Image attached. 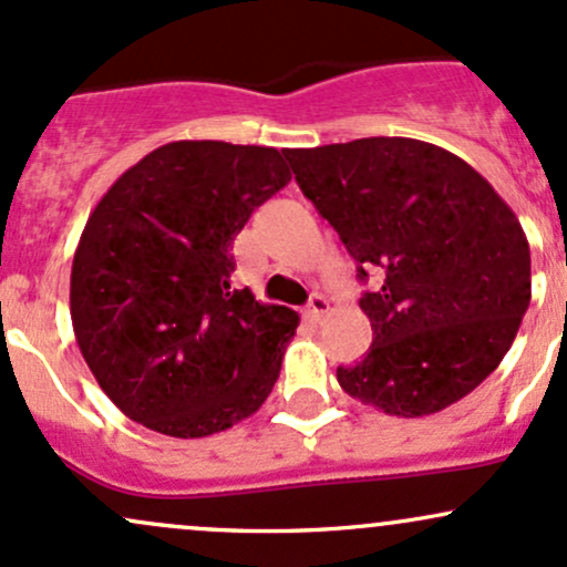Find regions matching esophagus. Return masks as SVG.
Masks as SVG:
<instances>
[{"instance_id": "34e87169", "label": "esophagus", "mask_w": 567, "mask_h": 567, "mask_svg": "<svg viewBox=\"0 0 567 567\" xmlns=\"http://www.w3.org/2000/svg\"><path fill=\"white\" fill-rule=\"evenodd\" d=\"M329 313V300L323 295H313L308 302V318H313V321H321L323 316Z\"/></svg>"}]
</instances>
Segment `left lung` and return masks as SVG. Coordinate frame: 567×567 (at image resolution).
<instances>
[{"mask_svg": "<svg viewBox=\"0 0 567 567\" xmlns=\"http://www.w3.org/2000/svg\"><path fill=\"white\" fill-rule=\"evenodd\" d=\"M305 198L378 289L361 297L372 346L337 383L385 415L461 402L501 364L530 305V246L485 176L402 136L284 150Z\"/></svg>", "mask_w": 567, "mask_h": 567, "instance_id": "obj_1", "label": "left lung"}]
</instances>
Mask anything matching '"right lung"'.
<instances>
[{
    "mask_svg": "<svg viewBox=\"0 0 567 567\" xmlns=\"http://www.w3.org/2000/svg\"><path fill=\"white\" fill-rule=\"evenodd\" d=\"M291 179L272 146L171 142L87 216L72 327L101 391L176 439L227 431L270 396L300 316L233 289V240Z\"/></svg>",
    "mask_w": 567,
    "mask_h": 567,
    "instance_id": "add662e5",
    "label": "right lung"
}]
</instances>
